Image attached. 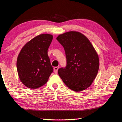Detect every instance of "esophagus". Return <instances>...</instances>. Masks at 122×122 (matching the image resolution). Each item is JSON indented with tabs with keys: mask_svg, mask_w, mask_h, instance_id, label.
<instances>
[{
	"mask_svg": "<svg viewBox=\"0 0 122 122\" xmlns=\"http://www.w3.org/2000/svg\"><path fill=\"white\" fill-rule=\"evenodd\" d=\"M58 68H59L58 67H54V72L55 74L57 73V71H58Z\"/></svg>",
	"mask_w": 122,
	"mask_h": 122,
	"instance_id": "34e87169",
	"label": "esophagus"
}]
</instances>
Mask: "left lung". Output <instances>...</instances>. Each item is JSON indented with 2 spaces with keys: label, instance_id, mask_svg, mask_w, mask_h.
<instances>
[{
  "label": "left lung",
  "instance_id": "1",
  "mask_svg": "<svg viewBox=\"0 0 122 122\" xmlns=\"http://www.w3.org/2000/svg\"><path fill=\"white\" fill-rule=\"evenodd\" d=\"M56 40L63 46L67 64L58 73L70 89L80 92L86 89L96 77L99 68L98 55L88 39L81 33L69 31Z\"/></svg>",
  "mask_w": 122,
  "mask_h": 122
}]
</instances>
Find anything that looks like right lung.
I'll return each instance as SVG.
<instances>
[{
	"instance_id": "obj_1",
	"label": "right lung",
	"mask_w": 122,
	"mask_h": 122,
	"mask_svg": "<svg viewBox=\"0 0 122 122\" xmlns=\"http://www.w3.org/2000/svg\"><path fill=\"white\" fill-rule=\"evenodd\" d=\"M53 36L42 34L25 44L18 55L17 68L22 83L30 88L43 86L53 71L48 49Z\"/></svg>"
}]
</instances>
